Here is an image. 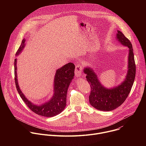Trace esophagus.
Instances as JSON below:
<instances>
[{
	"mask_svg": "<svg viewBox=\"0 0 146 146\" xmlns=\"http://www.w3.org/2000/svg\"><path fill=\"white\" fill-rule=\"evenodd\" d=\"M82 70V66L78 65H76V68H75V71H74L76 76L79 77L81 75Z\"/></svg>",
	"mask_w": 146,
	"mask_h": 146,
	"instance_id": "obj_1",
	"label": "esophagus"
}]
</instances>
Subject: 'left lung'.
<instances>
[{"label":"left lung","instance_id":"obj_1","mask_svg":"<svg viewBox=\"0 0 146 146\" xmlns=\"http://www.w3.org/2000/svg\"><path fill=\"white\" fill-rule=\"evenodd\" d=\"M117 38L123 46L129 48L127 75L119 86L111 89H107L100 84L97 76L91 68H86L84 70L91 87L90 103L94 108L102 111H111L121 106L129 95L135 78L136 65L131 41L119 31L117 32Z\"/></svg>","mask_w":146,"mask_h":146}]
</instances>
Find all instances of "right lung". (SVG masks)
I'll return each mask as SVG.
<instances>
[{
    "instance_id": "right-lung-1",
    "label": "right lung",
    "mask_w": 146,
    "mask_h": 146,
    "mask_svg": "<svg viewBox=\"0 0 146 146\" xmlns=\"http://www.w3.org/2000/svg\"><path fill=\"white\" fill-rule=\"evenodd\" d=\"M24 46L25 40L23 39L16 52V55L22 51ZM74 65L70 62L58 69L54 78V94L53 96L48 102H46L41 106H37L29 101L19 89L17 75V59H15L14 79L16 88L21 98L33 112L38 115L47 117L55 116L63 111L66 106L68 89L74 76Z\"/></svg>"
}]
</instances>
